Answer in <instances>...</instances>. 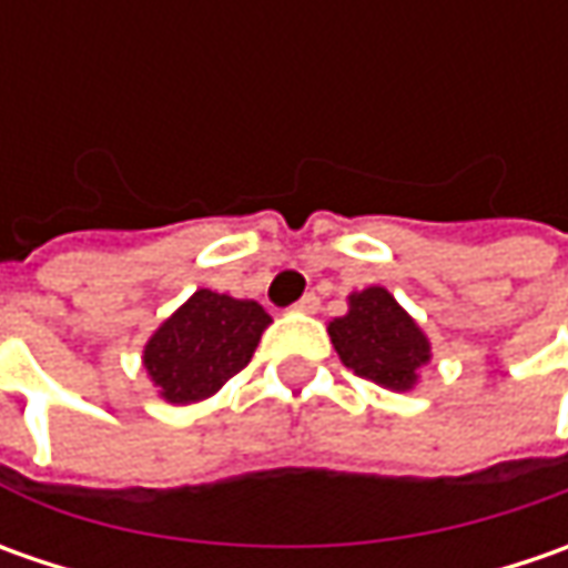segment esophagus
Returning <instances> with one entry per match:
<instances>
[{
	"label": "esophagus",
	"mask_w": 568,
	"mask_h": 568,
	"mask_svg": "<svg viewBox=\"0 0 568 568\" xmlns=\"http://www.w3.org/2000/svg\"><path fill=\"white\" fill-rule=\"evenodd\" d=\"M294 310H300V313H316V310H318V296L316 294H303L294 303Z\"/></svg>",
	"instance_id": "1"
}]
</instances>
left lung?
<instances>
[{
	"mask_svg": "<svg viewBox=\"0 0 568 568\" xmlns=\"http://www.w3.org/2000/svg\"><path fill=\"white\" fill-rule=\"evenodd\" d=\"M341 363L363 379L392 392H407L417 369L429 363V341L385 287L347 296V313L328 322Z\"/></svg>",
	"mask_w": 568,
	"mask_h": 568,
	"instance_id": "1",
	"label": "left lung"
}]
</instances>
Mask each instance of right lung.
Listing matches in <instances>:
<instances>
[{"instance_id": "1", "label": "right lung", "mask_w": 568, "mask_h": 568, "mask_svg": "<svg viewBox=\"0 0 568 568\" xmlns=\"http://www.w3.org/2000/svg\"><path fill=\"white\" fill-rule=\"evenodd\" d=\"M268 322L255 300L195 291L144 344V369L164 402L211 398L252 361Z\"/></svg>"}]
</instances>
